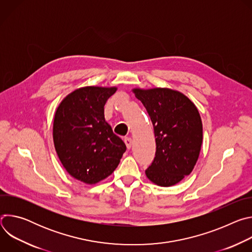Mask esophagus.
<instances>
[{"instance_id":"34e87169","label":"esophagus","mask_w":252,"mask_h":252,"mask_svg":"<svg viewBox=\"0 0 252 252\" xmlns=\"http://www.w3.org/2000/svg\"><path fill=\"white\" fill-rule=\"evenodd\" d=\"M125 143L126 148L129 150L131 148V145H132V139L130 137H125Z\"/></svg>"}]
</instances>
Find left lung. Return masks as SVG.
<instances>
[{
  "label": "left lung",
  "mask_w": 252,
  "mask_h": 252,
  "mask_svg": "<svg viewBox=\"0 0 252 252\" xmlns=\"http://www.w3.org/2000/svg\"><path fill=\"white\" fill-rule=\"evenodd\" d=\"M152 120L156 136V157L146 169L160 187L176 185L189 175L199 156L202 124L196 106L182 93L169 89H134Z\"/></svg>",
  "instance_id": "8db88e82"
}]
</instances>
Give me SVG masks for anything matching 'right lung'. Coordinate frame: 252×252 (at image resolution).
<instances>
[{
	"instance_id": "obj_1",
	"label": "right lung",
	"mask_w": 252,
	"mask_h": 252,
	"mask_svg": "<svg viewBox=\"0 0 252 252\" xmlns=\"http://www.w3.org/2000/svg\"><path fill=\"white\" fill-rule=\"evenodd\" d=\"M117 88L86 87L66 95L55 115L53 137L65 170L94 185L111 175L126 150L104 120L103 106Z\"/></svg>"
}]
</instances>
